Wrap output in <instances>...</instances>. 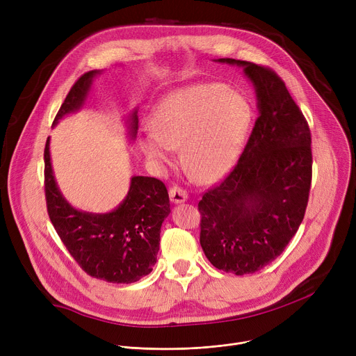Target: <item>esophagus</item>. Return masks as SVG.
Here are the masks:
<instances>
[{
  "mask_svg": "<svg viewBox=\"0 0 356 356\" xmlns=\"http://www.w3.org/2000/svg\"><path fill=\"white\" fill-rule=\"evenodd\" d=\"M169 197H170V201L173 202V204H181V202L187 201L188 198V194L184 188L181 187H177V186H173L170 190H169Z\"/></svg>",
  "mask_w": 356,
  "mask_h": 356,
  "instance_id": "obj_1",
  "label": "esophagus"
}]
</instances>
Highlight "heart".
Masks as SVG:
<instances>
[{
	"label": "heart",
	"mask_w": 356,
	"mask_h": 356,
	"mask_svg": "<svg viewBox=\"0 0 356 356\" xmlns=\"http://www.w3.org/2000/svg\"><path fill=\"white\" fill-rule=\"evenodd\" d=\"M246 98L222 84L209 83L179 88L165 95L152 110L150 134L139 145L158 169L173 162L180 146L181 161L200 181H216L238 159L250 127Z\"/></svg>",
	"instance_id": "heart-1"
}]
</instances>
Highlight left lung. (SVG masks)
I'll use <instances>...</instances> for the list:
<instances>
[{
	"instance_id": "obj_1",
	"label": "left lung",
	"mask_w": 356,
	"mask_h": 356,
	"mask_svg": "<svg viewBox=\"0 0 356 356\" xmlns=\"http://www.w3.org/2000/svg\"><path fill=\"white\" fill-rule=\"evenodd\" d=\"M243 69L257 94L258 120L225 180L198 202L200 243L220 270L238 276L273 262L296 235L312 186V134L284 81L269 67Z\"/></svg>"
}]
</instances>
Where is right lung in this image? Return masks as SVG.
<instances>
[{"label":"right lung","mask_w":356,"mask_h":356,"mask_svg":"<svg viewBox=\"0 0 356 356\" xmlns=\"http://www.w3.org/2000/svg\"><path fill=\"white\" fill-rule=\"evenodd\" d=\"M101 70L84 73L72 87L54 127L67 114L79 111L88 95L92 79ZM138 111L128 124L134 140ZM44 146V194L50 221L80 268L90 276L110 283H134L149 275L156 264L161 227L170 214L166 186L155 177L134 176L127 197L110 213L94 214L74 209L55 180L49 150Z\"/></svg>","instance_id":"add662e5"}]
</instances>
